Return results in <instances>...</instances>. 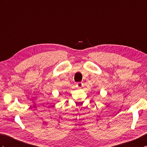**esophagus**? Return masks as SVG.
Returning a JSON list of instances; mask_svg holds the SVG:
<instances>
[{"mask_svg": "<svg viewBox=\"0 0 147 147\" xmlns=\"http://www.w3.org/2000/svg\"><path fill=\"white\" fill-rule=\"evenodd\" d=\"M83 86H84L83 83H82V82H79V83H76V86H77V88H83Z\"/></svg>", "mask_w": 147, "mask_h": 147, "instance_id": "34e87169", "label": "esophagus"}]
</instances>
